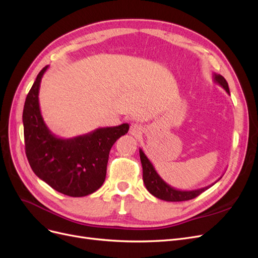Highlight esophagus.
I'll return each mask as SVG.
<instances>
[{
  "instance_id": "34e87169",
  "label": "esophagus",
  "mask_w": 258,
  "mask_h": 258,
  "mask_svg": "<svg viewBox=\"0 0 258 258\" xmlns=\"http://www.w3.org/2000/svg\"><path fill=\"white\" fill-rule=\"evenodd\" d=\"M142 131H143V129H142L141 126H140V124L132 123L130 126L129 134L132 135V136H135V137H140L142 135Z\"/></svg>"
}]
</instances>
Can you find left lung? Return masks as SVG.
<instances>
[{
	"instance_id": "left-lung-1",
	"label": "left lung",
	"mask_w": 258,
	"mask_h": 258,
	"mask_svg": "<svg viewBox=\"0 0 258 258\" xmlns=\"http://www.w3.org/2000/svg\"><path fill=\"white\" fill-rule=\"evenodd\" d=\"M213 81L217 85H220L222 88L225 89V91L230 95L228 83L226 82L224 77L220 74H213ZM140 159H141L142 168H143V182L145 184L146 189L150 191L153 196L156 198L165 200V201H186L196 198L201 192L209 189L211 186H213L217 181H220L222 176L217 179V181L209 186L202 187L199 189L194 190H179L174 188V187L170 186L167 184L163 179L160 177V175L157 173V171L155 170L153 163L151 160L146 157L144 152L140 148Z\"/></svg>"
}]
</instances>
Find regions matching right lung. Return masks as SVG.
<instances>
[{"instance_id":"1","label":"right lung","mask_w":258,"mask_h":258,"mask_svg":"<svg viewBox=\"0 0 258 258\" xmlns=\"http://www.w3.org/2000/svg\"><path fill=\"white\" fill-rule=\"evenodd\" d=\"M46 66L38 73L23 106L26 155L33 172L54 190L70 197H84L105 181L113 144L129 130L128 123L98 128L89 134L63 139L47 127L41 114L38 92Z\"/></svg>"}]
</instances>
